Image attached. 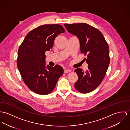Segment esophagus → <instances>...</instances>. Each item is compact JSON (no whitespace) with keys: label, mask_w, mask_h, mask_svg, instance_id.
<instances>
[{"label":"esophagus","mask_w":130,"mask_h":130,"mask_svg":"<svg viewBox=\"0 0 130 130\" xmlns=\"http://www.w3.org/2000/svg\"><path fill=\"white\" fill-rule=\"evenodd\" d=\"M71 71V70H70V69H65V70H64V72H65V73H69Z\"/></svg>","instance_id":"1"}]
</instances>
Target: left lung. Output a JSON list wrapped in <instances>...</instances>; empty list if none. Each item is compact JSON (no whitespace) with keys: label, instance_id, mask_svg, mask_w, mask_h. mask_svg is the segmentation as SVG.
<instances>
[{"label":"left lung","instance_id":"8db88e82","mask_svg":"<svg viewBox=\"0 0 130 130\" xmlns=\"http://www.w3.org/2000/svg\"><path fill=\"white\" fill-rule=\"evenodd\" d=\"M70 34L79 40L81 53L87 54L88 70L80 68L75 70L78 80L75 88L78 91L87 93L95 89L104 79L109 63L108 43L98 29L86 23L64 24Z\"/></svg>","mask_w":130,"mask_h":130}]
</instances>
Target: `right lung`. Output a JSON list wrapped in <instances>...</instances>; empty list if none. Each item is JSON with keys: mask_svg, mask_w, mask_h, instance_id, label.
I'll list each match as a JSON object with an SVG mask.
<instances>
[{"mask_svg": "<svg viewBox=\"0 0 130 130\" xmlns=\"http://www.w3.org/2000/svg\"><path fill=\"white\" fill-rule=\"evenodd\" d=\"M65 32L60 25H43L26 35L18 51L17 65L27 87L35 93L46 95L55 88L64 73L61 66L45 65L46 51L52 48L55 38Z\"/></svg>", "mask_w": 130, "mask_h": 130, "instance_id": "add662e5", "label": "right lung"}]
</instances>
